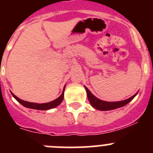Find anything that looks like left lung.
I'll list each match as a JSON object with an SVG mask.
<instances>
[{"label": "left lung", "instance_id": "left-lung-1", "mask_svg": "<svg viewBox=\"0 0 153 153\" xmlns=\"http://www.w3.org/2000/svg\"><path fill=\"white\" fill-rule=\"evenodd\" d=\"M85 89L86 90V93H87V97H88V100L90 101V104L92 105L93 107H94L95 109H99V110H102V111H106V110H111V109H117V108L122 107L124 106L125 105H126L127 103H129L132 99L134 98L136 96L137 93L133 95L132 97H131L130 98L127 99L126 100L123 101H119V102H106V101L101 100L100 99L97 98L94 95H93L91 93V92L86 88L85 86Z\"/></svg>", "mask_w": 153, "mask_h": 153}]
</instances>
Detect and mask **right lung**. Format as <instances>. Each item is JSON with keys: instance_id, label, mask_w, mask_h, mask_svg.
I'll return each instance as SVG.
<instances>
[{"instance_id": "add662e5", "label": "right lung", "mask_w": 153, "mask_h": 153, "mask_svg": "<svg viewBox=\"0 0 153 153\" xmlns=\"http://www.w3.org/2000/svg\"><path fill=\"white\" fill-rule=\"evenodd\" d=\"M64 90H65V86L64 88H63V91L61 95L58 97L57 99L51 101L50 102H47V103H35V102H27V101H24L21 99H19L18 97H16L13 93H11L12 96H13L14 98L18 101L21 105H23L24 106L27 108H30V109H38V110H47V109H52V108H54L56 106H57L58 105H60L61 103V102L63 100V93H64Z\"/></svg>"}]
</instances>
